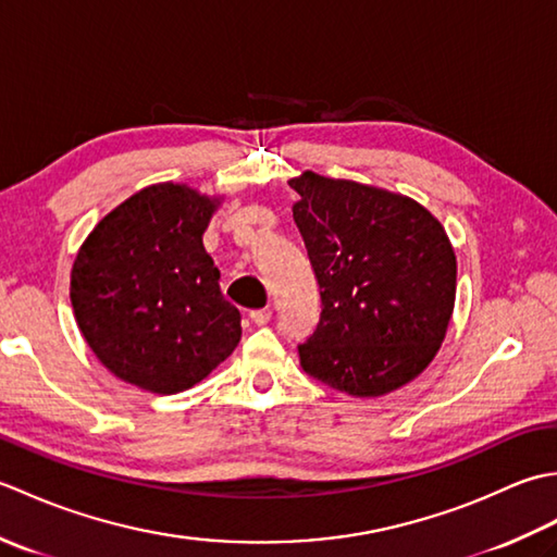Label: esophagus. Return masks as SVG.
<instances>
[{
  "instance_id": "obj_1",
  "label": "esophagus",
  "mask_w": 557,
  "mask_h": 557,
  "mask_svg": "<svg viewBox=\"0 0 557 557\" xmlns=\"http://www.w3.org/2000/svg\"><path fill=\"white\" fill-rule=\"evenodd\" d=\"M248 315H251V321H253L256 325H265V323L270 321V318H272V311H270V309H256V311H251Z\"/></svg>"
}]
</instances>
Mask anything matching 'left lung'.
<instances>
[{
    "instance_id": "left-lung-1",
    "label": "left lung",
    "mask_w": 557,
    "mask_h": 557,
    "mask_svg": "<svg viewBox=\"0 0 557 557\" xmlns=\"http://www.w3.org/2000/svg\"><path fill=\"white\" fill-rule=\"evenodd\" d=\"M294 222L321 285V321L299 345L304 371L351 397L413 381L441 349L457 258L443 224L385 188L304 172Z\"/></svg>"
}]
</instances>
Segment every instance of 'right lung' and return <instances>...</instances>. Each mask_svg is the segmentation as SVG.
I'll list each match as a JSON object with an SVG mask.
<instances>
[{
  "mask_svg": "<svg viewBox=\"0 0 557 557\" xmlns=\"http://www.w3.org/2000/svg\"><path fill=\"white\" fill-rule=\"evenodd\" d=\"M220 198L152 184L104 215L71 268V306L88 347L120 381L174 395L218 369L242 339L203 232Z\"/></svg>",
  "mask_w": 557,
  "mask_h": 557,
  "instance_id": "obj_1",
  "label": "right lung"
}]
</instances>
